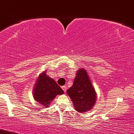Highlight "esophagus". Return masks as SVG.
Here are the masks:
<instances>
[{"instance_id": "esophagus-1", "label": "esophagus", "mask_w": 134, "mask_h": 134, "mask_svg": "<svg viewBox=\"0 0 134 134\" xmlns=\"http://www.w3.org/2000/svg\"><path fill=\"white\" fill-rule=\"evenodd\" d=\"M66 86H62V89L63 90V91H64V92H66Z\"/></svg>"}]
</instances>
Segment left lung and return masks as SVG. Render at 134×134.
Wrapping results in <instances>:
<instances>
[{"mask_svg": "<svg viewBox=\"0 0 134 134\" xmlns=\"http://www.w3.org/2000/svg\"><path fill=\"white\" fill-rule=\"evenodd\" d=\"M74 108L79 113L87 112L96 104L97 93L91 82L86 70L77 71L74 84L67 90Z\"/></svg>", "mask_w": 134, "mask_h": 134, "instance_id": "1", "label": "left lung"}]
</instances>
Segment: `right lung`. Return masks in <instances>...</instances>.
<instances>
[{"instance_id": "obj_1", "label": "right lung", "mask_w": 134, "mask_h": 134, "mask_svg": "<svg viewBox=\"0 0 134 134\" xmlns=\"http://www.w3.org/2000/svg\"><path fill=\"white\" fill-rule=\"evenodd\" d=\"M64 93V91L53 79L46 75L44 71L38 76L34 89V98L44 108L49 107L51 102L56 96Z\"/></svg>"}]
</instances>
